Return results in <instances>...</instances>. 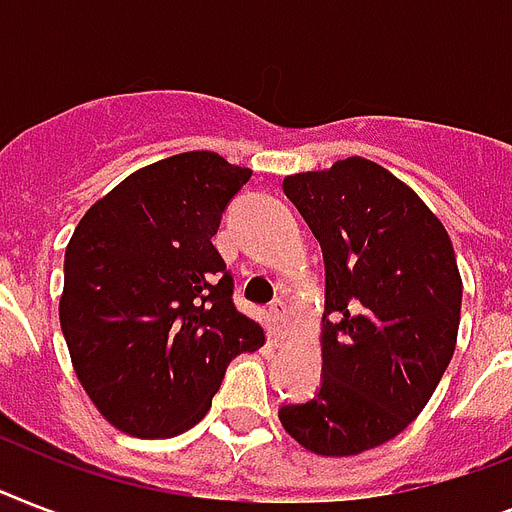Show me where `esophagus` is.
<instances>
[{"instance_id": "obj_1", "label": "esophagus", "mask_w": 512, "mask_h": 512, "mask_svg": "<svg viewBox=\"0 0 512 512\" xmlns=\"http://www.w3.org/2000/svg\"><path fill=\"white\" fill-rule=\"evenodd\" d=\"M271 316L279 327H284V321H287V303H284L281 297H276L271 303Z\"/></svg>"}]
</instances>
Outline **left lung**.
Here are the masks:
<instances>
[{"mask_svg":"<svg viewBox=\"0 0 512 512\" xmlns=\"http://www.w3.org/2000/svg\"><path fill=\"white\" fill-rule=\"evenodd\" d=\"M284 193L321 244L327 303L319 393L279 420L305 449L350 457L396 438L433 396L457 342L460 271L438 217L369 159L292 175Z\"/></svg>","mask_w":512,"mask_h":512,"instance_id":"1","label":"left lung"}]
</instances>
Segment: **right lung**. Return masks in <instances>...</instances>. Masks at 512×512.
<instances>
[{"instance_id": "add662e5", "label": "right lung", "mask_w": 512, "mask_h": 512, "mask_svg": "<svg viewBox=\"0 0 512 512\" xmlns=\"http://www.w3.org/2000/svg\"><path fill=\"white\" fill-rule=\"evenodd\" d=\"M249 175L212 151L170 156L124 177L68 241L63 337L92 404L130 436L196 425L228 364L265 342L212 244Z\"/></svg>"}]
</instances>
